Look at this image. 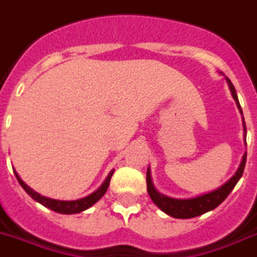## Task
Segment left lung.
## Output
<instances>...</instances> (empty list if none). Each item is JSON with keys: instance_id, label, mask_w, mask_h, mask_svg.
I'll use <instances>...</instances> for the list:
<instances>
[{"instance_id": "obj_1", "label": "left lung", "mask_w": 257, "mask_h": 257, "mask_svg": "<svg viewBox=\"0 0 257 257\" xmlns=\"http://www.w3.org/2000/svg\"><path fill=\"white\" fill-rule=\"evenodd\" d=\"M227 84H228V88L231 91V95H232L235 103H236V107L239 109L241 114V120H243V131H244V144H245V135H247V129H245V122H244L243 112H241L240 104H239V99H237L236 91H235V87L231 83V80L227 76H224ZM247 145V144H245ZM245 160H247V153L243 154V158H241V162L239 165V168L235 172L232 177H231L227 182H224L222 186H219L218 189L211 190V191H207V193L199 194V195H195V197L191 198H173L168 197L165 194L160 193L156 186H154L153 181H152V173H150V168H148L147 172V186H148V193H149V197L152 198V201L154 202V204L157 206L160 210L168 214V215L173 216V218L177 219H189L194 218V216H199L202 214H206V212L211 211L214 208H216L219 204L222 203L228 194L232 191V189L235 187L239 179L241 178L244 172V166H245Z\"/></svg>"}]
</instances>
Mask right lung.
<instances>
[{
    "instance_id": "right-lung-1",
    "label": "right lung",
    "mask_w": 257,
    "mask_h": 257,
    "mask_svg": "<svg viewBox=\"0 0 257 257\" xmlns=\"http://www.w3.org/2000/svg\"><path fill=\"white\" fill-rule=\"evenodd\" d=\"M113 173H114V169H112V170L109 172V174L107 176V178L104 179V182L99 186V189L95 190L93 193H91L89 195H87V197L80 198V199H75V201H59V199L47 198L45 197V195H41L39 193L34 191L31 187L27 186L26 183L21 179V177L18 176V173L14 170V174H16L20 185L24 187L25 191H26V193L29 194V195H30L35 202H38V203H41L42 206H45V207L50 208V210H53V211L59 212V214H68V215H70V214H79V212L84 211V210L89 208L91 206H93L96 202L99 201L100 198L107 193V189L108 186H109L110 178H112V176H113Z\"/></svg>"
}]
</instances>
